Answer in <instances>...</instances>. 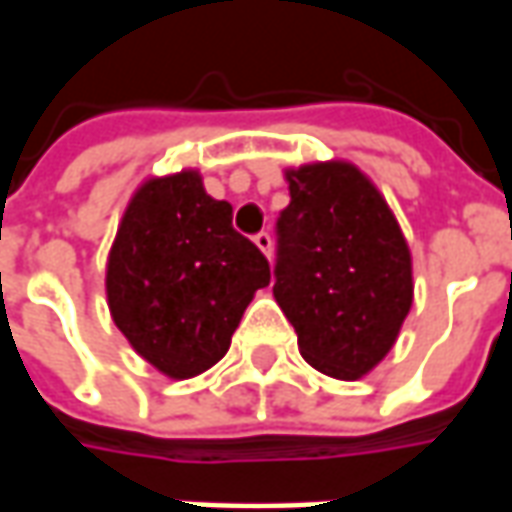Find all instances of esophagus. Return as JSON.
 I'll list each match as a JSON object with an SVG mask.
<instances>
[{
	"label": "esophagus",
	"mask_w": 512,
	"mask_h": 512,
	"mask_svg": "<svg viewBox=\"0 0 512 512\" xmlns=\"http://www.w3.org/2000/svg\"><path fill=\"white\" fill-rule=\"evenodd\" d=\"M255 244H257V249H260V252H263V255H266L268 260H271V252H274V241H271V235H268V233H257L255 235Z\"/></svg>",
	"instance_id": "obj_1"
}]
</instances>
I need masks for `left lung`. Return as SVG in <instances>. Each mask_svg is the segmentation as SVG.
<instances>
[{
    "label": "left lung",
    "mask_w": 512,
    "mask_h": 512,
    "mask_svg": "<svg viewBox=\"0 0 512 512\" xmlns=\"http://www.w3.org/2000/svg\"><path fill=\"white\" fill-rule=\"evenodd\" d=\"M274 299L323 376L356 381L395 345L414 301L411 249L384 194L351 161L285 169Z\"/></svg>",
    "instance_id": "obj_1"
}]
</instances>
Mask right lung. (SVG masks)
I'll return each mask as SVG.
<instances>
[{
    "instance_id": "add662e5",
    "label": "right lung",
    "mask_w": 512,
    "mask_h": 512,
    "mask_svg": "<svg viewBox=\"0 0 512 512\" xmlns=\"http://www.w3.org/2000/svg\"><path fill=\"white\" fill-rule=\"evenodd\" d=\"M271 282L263 252L233 230L197 169L147 178L126 205L106 260L112 321L136 354L183 381L230 348L241 315Z\"/></svg>"
}]
</instances>
